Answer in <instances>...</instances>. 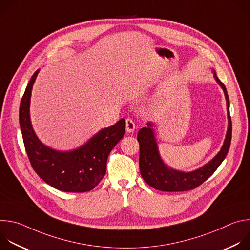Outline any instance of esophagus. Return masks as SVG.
Instances as JSON below:
<instances>
[{
	"label": "esophagus",
	"instance_id": "34e87169",
	"mask_svg": "<svg viewBox=\"0 0 250 250\" xmlns=\"http://www.w3.org/2000/svg\"><path fill=\"white\" fill-rule=\"evenodd\" d=\"M125 129L127 132H132L135 129V125L134 122L131 119H126L125 120Z\"/></svg>",
	"mask_w": 250,
	"mask_h": 250
}]
</instances>
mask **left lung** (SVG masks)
Here are the masks:
<instances>
[{"label": "left lung", "mask_w": 250, "mask_h": 250, "mask_svg": "<svg viewBox=\"0 0 250 250\" xmlns=\"http://www.w3.org/2000/svg\"><path fill=\"white\" fill-rule=\"evenodd\" d=\"M213 76L218 84L224 90L227 100V110L229 126L224 141V146L219 153L208 163L192 172H181L168 167L161 159L154 130L153 124L148 123L147 127H142L137 133L139 142V169L144 180L152 188L164 192H183L197 188L204 183L215 172L226 158L231 141V119L229 116V99L225 85L218 78L216 73Z\"/></svg>", "instance_id": "left-lung-1"}]
</instances>
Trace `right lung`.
I'll list each match as a JSON object with an SVG mask.
<instances>
[{
  "mask_svg": "<svg viewBox=\"0 0 250 250\" xmlns=\"http://www.w3.org/2000/svg\"><path fill=\"white\" fill-rule=\"evenodd\" d=\"M39 72L37 70L31 76L20 105V125L29 162L42 179L57 190L91 191L105 174L108 156L125 134V121L122 119L114 125L101 129L74 150L57 151L44 146L34 133L29 118L31 90Z\"/></svg>",
  "mask_w": 250,
  "mask_h": 250,
  "instance_id": "add662e5",
  "label": "right lung"
}]
</instances>
